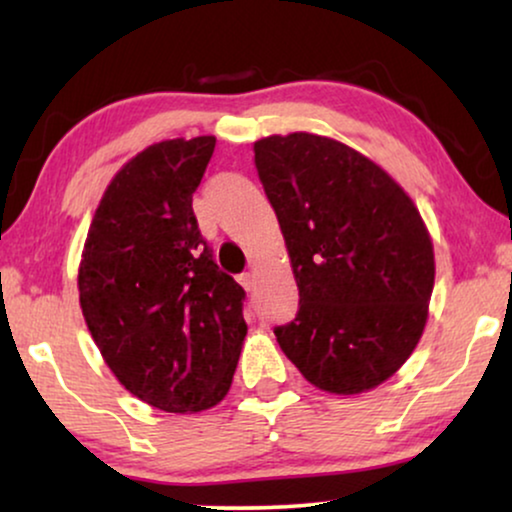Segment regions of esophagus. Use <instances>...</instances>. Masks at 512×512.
I'll list each match as a JSON object with an SVG mask.
<instances>
[{
    "mask_svg": "<svg viewBox=\"0 0 512 512\" xmlns=\"http://www.w3.org/2000/svg\"><path fill=\"white\" fill-rule=\"evenodd\" d=\"M240 284L244 286V291H251L254 289V275H249V272L247 275H240Z\"/></svg>",
    "mask_w": 512,
    "mask_h": 512,
    "instance_id": "obj_1",
    "label": "esophagus"
}]
</instances>
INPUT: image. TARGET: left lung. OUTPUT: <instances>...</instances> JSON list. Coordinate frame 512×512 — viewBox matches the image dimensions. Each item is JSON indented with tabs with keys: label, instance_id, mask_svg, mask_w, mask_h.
Listing matches in <instances>:
<instances>
[{
	"label": "left lung",
	"instance_id": "left-lung-1",
	"mask_svg": "<svg viewBox=\"0 0 512 512\" xmlns=\"http://www.w3.org/2000/svg\"><path fill=\"white\" fill-rule=\"evenodd\" d=\"M254 163L300 296L279 347L328 394L380 387L429 319L436 258L417 205L375 160L314 132L258 139Z\"/></svg>",
	"mask_w": 512,
	"mask_h": 512
}]
</instances>
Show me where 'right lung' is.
<instances>
[{
	"label": "right lung",
	"mask_w": 512,
	"mask_h": 512,
	"mask_svg": "<svg viewBox=\"0 0 512 512\" xmlns=\"http://www.w3.org/2000/svg\"><path fill=\"white\" fill-rule=\"evenodd\" d=\"M214 135L139 151L104 188L79 263L83 319L139 401L193 415L226 398L247 321L244 289L219 270L193 214Z\"/></svg>",
	"instance_id": "obj_1"
}]
</instances>
